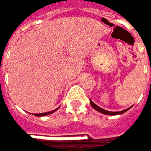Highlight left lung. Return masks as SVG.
<instances>
[{"label": "left lung", "instance_id": "obj_1", "mask_svg": "<svg viewBox=\"0 0 151 151\" xmlns=\"http://www.w3.org/2000/svg\"><path fill=\"white\" fill-rule=\"evenodd\" d=\"M90 104H91V106L96 109V110H97L98 112H100V113H102V114H104V115H112V116H116V115H120V114H123L124 112H126L128 109H129L131 107H129V109H124V110H122V111H117V112H112V111H109V110H106V109H102V108H100L99 106H97L96 104H94L91 100H90Z\"/></svg>", "mask_w": 151, "mask_h": 151}]
</instances>
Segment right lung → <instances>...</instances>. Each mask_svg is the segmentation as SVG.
<instances>
[{
	"mask_svg": "<svg viewBox=\"0 0 151 151\" xmlns=\"http://www.w3.org/2000/svg\"><path fill=\"white\" fill-rule=\"evenodd\" d=\"M58 109H59V108L55 109V110L49 111V112H45V113H41V114H35V116H47V115H50V114L54 113V112H55V111H56V110H57Z\"/></svg>",
	"mask_w": 151,
	"mask_h": 151,
	"instance_id": "1",
	"label": "right lung"
}]
</instances>
